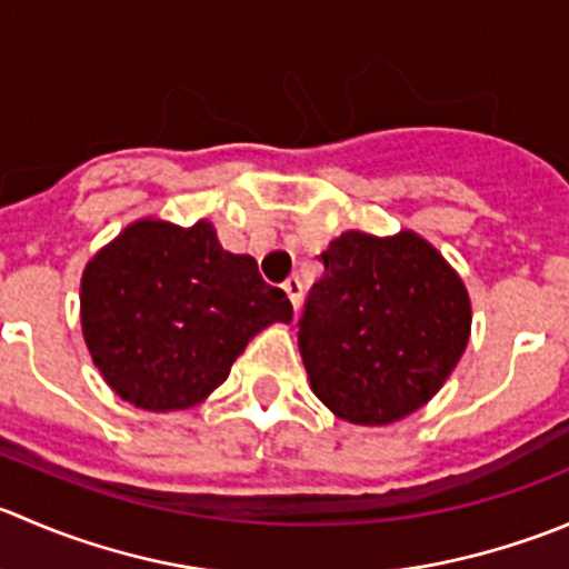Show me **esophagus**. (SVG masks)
Segmentation results:
<instances>
[{
	"mask_svg": "<svg viewBox=\"0 0 569 569\" xmlns=\"http://www.w3.org/2000/svg\"><path fill=\"white\" fill-rule=\"evenodd\" d=\"M283 291H286V295H289L291 306H295V308L302 306V280L297 278V274H291V278H286Z\"/></svg>",
	"mask_w": 569,
	"mask_h": 569,
	"instance_id": "1",
	"label": "esophagus"
}]
</instances>
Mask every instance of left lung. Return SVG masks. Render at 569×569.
<instances>
[{
    "label": "left lung",
    "instance_id": "1",
    "mask_svg": "<svg viewBox=\"0 0 569 569\" xmlns=\"http://www.w3.org/2000/svg\"><path fill=\"white\" fill-rule=\"evenodd\" d=\"M300 352L311 389L341 419L389 425L431 400L470 339L459 274L413 233H341L319 256Z\"/></svg>",
    "mask_w": 569,
    "mask_h": 569
}]
</instances>
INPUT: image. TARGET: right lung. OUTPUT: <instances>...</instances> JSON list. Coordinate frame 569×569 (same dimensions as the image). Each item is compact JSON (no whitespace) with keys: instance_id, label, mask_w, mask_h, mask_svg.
I'll return each instance as SVG.
<instances>
[{"instance_id":"obj_1","label":"right lung","mask_w":569,"mask_h":569,"mask_svg":"<svg viewBox=\"0 0 569 569\" xmlns=\"http://www.w3.org/2000/svg\"><path fill=\"white\" fill-rule=\"evenodd\" d=\"M80 317L93 363L121 400L178 411L224 383L247 341L291 322L295 308L256 258L222 250L211 222L144 219L86 267Z\"/></svg>"}]
</instances>
